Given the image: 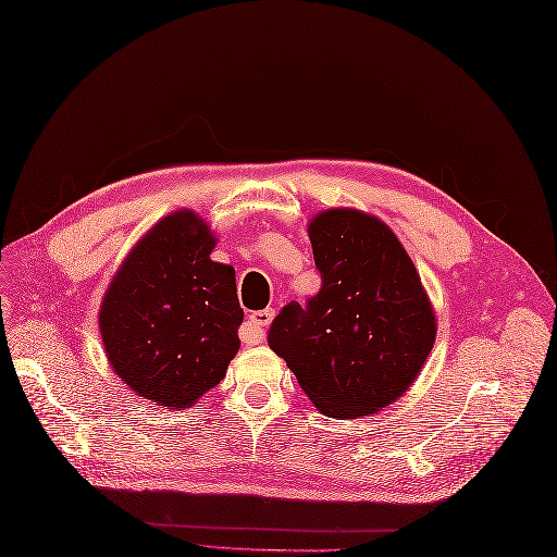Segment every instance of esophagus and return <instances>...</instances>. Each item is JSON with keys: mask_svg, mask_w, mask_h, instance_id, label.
Returning <instances> with one entry per match:
<instances>
[{"mask_svg": "<svg viewBox=\"0 0 557 557\" xmlns=\"http://www.w3.org/2000/svg\"><path fill=\"white\" fill-rule=\"evenodd\" d=\"M274 320V310L272 308H264V310H258V312H251L249 317V331L243 333V339L249 342V344H258L264 335V329H268Z\"/></svg>", "mask_w": 557, "mask_h": 557, "instance_id": "34e87169", "label": "esophagus"}]
</instances>
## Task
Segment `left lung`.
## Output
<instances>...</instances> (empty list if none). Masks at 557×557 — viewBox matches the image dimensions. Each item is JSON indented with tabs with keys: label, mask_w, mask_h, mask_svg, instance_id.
<instances>
[{
	"label": "left lung",
	"mask_w": 557,
	"mask_h": 557,
	"mask_svg": "<svg viewBox=\"0 0 557 557\" xmlns=\"http://www.w3.org/2000/svg\"><path fill=\"white\" fill-rule=\"evenodd\" d=\"M322 289L287 304L270 349L329 417L374 414L414 383L435 344V312L399 237L356 208H331L308 226Z\"/></svg>",
	"instance_id": "left-lung-1"
}]
</instances>
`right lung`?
<instances>
[{
    "label": "right lung",
    "instance_id": "1",
    "mask_svg": "<svg viewBox=\"0 0 557 557\" xmlns=\"http://www.w3.org/2000/svg\"><path fill=\"white\" fill-rule=\"evenodd\" d=\"M215 235L176 210L128 251L106 289L99 331L113 372L156 406L188 408L240 349L235 270L210 260Z\"/></svg>",
    "mask_w": 557,
    "mask_h": 557
}]
</instances>
